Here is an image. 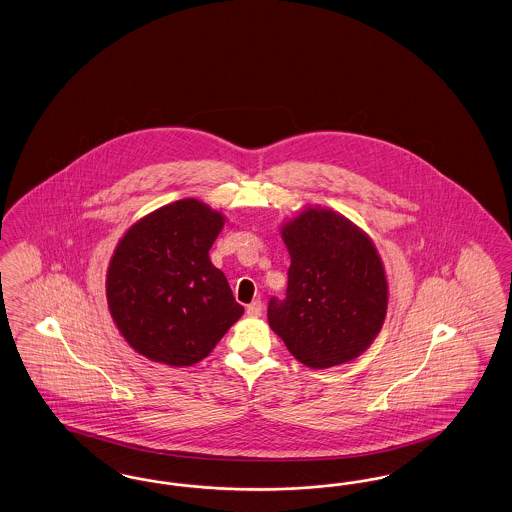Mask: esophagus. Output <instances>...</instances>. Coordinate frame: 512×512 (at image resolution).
I'll list each match as a JSON object with an SVG mask.
<instances>
[{
  "label": "esophagus",
  "instance_id": "esophagus-1",
  "mask_svg": "<svg viewBox=\"0 0 512 512\" xmlns=\"http://www.w3.org/2000/svg\"><path fill=\"white\" fill-rule=\"evenodd\" d=\"M246 314L249 318H259L263 314V303L261 301H253L246 308Z\"/></svg>",
  "mask_w": 512,
  "mask_h": 512
}]
</instances>
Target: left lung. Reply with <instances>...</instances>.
Listing matches in <instances>:
<instances>
[{"instance_id": "obj_1", "label": "left lung", "mask_w": 512, "mask_h": 512, "mask_svg": "<svg viewBox=\"0 0 512 512\" xmlns=\"http://www.w3.org/2000/svg\"><path fill=\"white\" fill-rule=\"evenodd\" d=\"M291 265L268 324L308 368L358 358L383 328L389 286L368 234L333 209L307 207L282 226Z\"/></svg>"}]
</instances>
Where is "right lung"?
Masks as SVG:
<instances>
[{
    "label": "right lung",
    "mask_w": 512,
    "mask_h": 512,
    "mask_svg": "<svg viewBox=\"0 0 512 512\" xmlns=\"http://www.w3.org/2000/svg\"><path fill=\"white\" fill-rule=\"evenodd\" d=\"M223 225L219 211L186 198L137 221L114 249L108 308L123 339L148 360L192 366L244 314L209 259Z\"/></svg>",
    "instance_id": "right-lung-1"
}]
</instances>
